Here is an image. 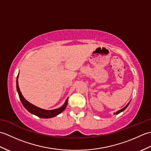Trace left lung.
Wrapping results in <instances>:
<instances>
[{
    "label": "left lung",
    "mask_w": 151,
    "mask_h": 151,
    "mask_svg": "<svg viewBox=\"0 0 151 151\" xmlns=\"http://www.w3.org/2000/svg\"><path fill=\"white\" fill-rule=\"evenodd\" d=\"M130 102H129V103H128L127 104V106H125V107H124L123 109H121V110H119V111H117V112H116V113H114V114H119V113H121V112H122V111H124V110H125V109H126L127 107H128V106H129V104H130Z\"/></svg>",
    "instance_id": "1"
}]
</instances>
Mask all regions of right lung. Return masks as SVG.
I'll return each instance as SVG.
<instances>
[{
  "label": "right lung",
  "mask_w": 151,
  "mask_h": 151,
  "mask_svg": "<svg viewBox=\"0 0 151 151\" xmlns=\"http://www.w3.org/2000/svg\"><path fill=\"white\" fill-rule=\"evenodd\" d=\"M18 76H19V74L17 77V81H16V86H17V90L19 96V99H20L21 103L24 106V107L26 108L27 110L30 112V113L32 114L41 118L48 119V118H51V117H54L56 116V115L60 114V113H62V112L65 110L67 106L68 99H67L65 103H64V104L62 106H61L59 108L54 109V110H44V109L38 108L36 106L33 105L32 104L30 103L29 102L27 101L26 99L23 97V96H22L20 89H19V84H18Z\"/></svg>",
  "instance_id": "obj_1"
}]
</instances>
